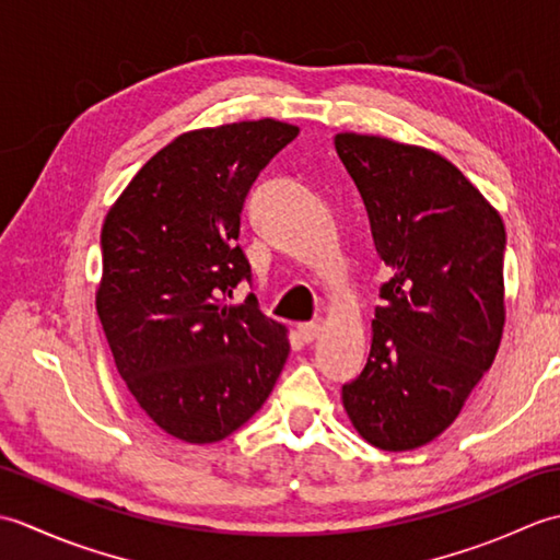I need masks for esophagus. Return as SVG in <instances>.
Here are the masks:
<instances>
[{"instance_id": "esophagus-1", "label": "esophagus", "mask_w": 560, "mask_h": 560, "mask_svg": "<svg viewBox=\"0 0 560 560\" xmlns=\"http://www.w3.org/2000/svg\"><path fill=\"white\" fill-rule=\"evenodd\" d=\"M317 335H319V325H317V323H303V325H299V337H301L305 343L315 341Z\"/></svg>"}]
</instances>
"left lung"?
<instances>
[{"mask_svg":"<svg viewBox=\"0 0 560 560\" xmlns=\"http://www.w3.org/2000/svg\"><path fill=\"white\" fill-rule=\"evenodd\" d=\"M335 147L392 271L368 363L341 401L368 443L413 450L457 419L501 347L505 225L435 151L355 132Z\"/></svg>","mask_w":560,"mask_h":560,"instance_id":"1","label":"left lung"}]
</instances>
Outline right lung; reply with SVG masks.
I'll use <instances>...</instances> for the list:
<instances>
[{"mask_svg":"<svg viewBox=\"0 0 560 560\" xmlns=\"http://www.w3.org/2000/svg\"><path fill=\"white\" fill-rule=\"evenodd\" d=\"M295 137L269 117L180 135L105 217V339L139 407L185 443H217L253 419L289 359L287 327L253 293L225 301L253 279L237 245L245 197Z\"/></svg>","mask_w":560,"mask_h":560,"instance_id":"1","label":"right lung"}]
</instances>
